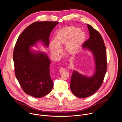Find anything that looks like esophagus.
<instances>
[{
  "label": "esophagus",
  "instance_id": "34e87169",
  "mask_svg": "<svg viewBox=\"0 0 122 122\" xmlns=\"http://www.w3.org/2000/svg\"><path fill=\"white\" fill-rule=\"evenodd\" d=\"M66 70H65V69H64V68H60V73H62V72H64V71H65Z\"/></svg>",
  "mask_w": 122,
  "mask_h": 122
}]
</instances>
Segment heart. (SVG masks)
Instances as JSON below:
<instances>
[{"label": "heart", "instance_id": "heart-1", "mask_svg": "<svg viewBox=\"0 0 122 122\" xmlns=\"http://www.w3.org/2000/svg\"><path fill=\"white\" fill-rule=\"evenodd\" d=\"M86 35L79 27L68 26L60 29L56 33L54 41L50 42L51 53L58 57L62 54L61 48L65 45V51L69 55H76L86 41Z\"/></svg>", "mask_w": 122, "mask_h": 122}]
</instances>
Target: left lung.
<instances>
[{"instance_id": "obj_1", "label": "left lung", "mask_w": 122, "mask_h": 122, "mask_svg": "<svg viewBox=\"0 0 122 122\" xmlns=\"http://www.w3.org/2000/svg\"><path fill=\"white\" fill-rule=\"evenodd\" d=\"M87 25L90 37L82 47L83 50L90 51L93 56L94 71L92 76H87L74 70L71 80L72 93L82 98L92 96L100 88L107 71V65L106 47L101 36L92 26L88 24Z\"/></svg>"}]
</instances>
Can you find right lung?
<instances>
[{"mask_svg":"<svg viewBox=\"0 0 122 122\" xmlns=\"http://www.w3.org/2000/svg\"><path fill=\"white\" fill-rule=\"evenodd\" d=\"M58 22H36L28 26L16 43L13 55L16 77L27 95L40 98L49 94L54 86L50 74V60L47 54L32 47L49 45L50 33Z\"/></svg>","mask_w":122,"mask_h":122,"instance_id":"add662e5","label":"right lung"}]
</instances>
